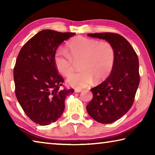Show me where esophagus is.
Here are the masks:
<instances>
[{"label": "esophagus", "instance_id": "34e87169", "mask_svg": "<svg viewBox=\"0 0 155 155\" xmlns=\"http://www.w3.org/2000/svg\"><path fill=\"white\" fill-rule=\"evenodd\" d=\"M82 91L81 90H79V89H76V90H74V91L76 93H79V92H81V91Z\"/></svg>", "mask_w": 155, "mask_h": 155}]
</instances>
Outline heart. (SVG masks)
<instances>
[{
    "label": "heart",
    "mask_w": 155,
    "mask_h": 155,
    "mask_svg": "<svg viewBox=\"0 0 155 155\" xmlns=\"http://www.w3.org/2000/svg\"><path fill=\"white\" fill-rule=\"evenodd\" d=\"M67 53L58 51L54 61L57 70L65 77L74 71L75 63L81 61L82 71L68 79L70 85L77 88L85 87L92 83L104 80L114 67L115 52L112 44L107 41H98L83 36L72 38L67 43Z\"/></svg>",
    "instance_id": "heart-1"
}]
</instances>
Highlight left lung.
<instances>
[{"label": "left lung", "mask_w": 155, "mask_h": 155, "mask_svg": "<svg viewBox=\"0 0 155 155\" xmlns=\"http://www.w3.org/2000/svg\"><path fill=\"white\" fill-rule=\"evenodd\" d=\"M88 36L105 40L115 48L111 73L103 83L91 89L93 98L86 107L94 120L109 124L121 118L134 103L140 81L138 57L130 43L119 34L89 33Z\"/></svg>", "instance_id": "1"}]
</instances>
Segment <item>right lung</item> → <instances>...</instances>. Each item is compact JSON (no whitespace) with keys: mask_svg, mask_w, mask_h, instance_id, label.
I'll return each instance as SVG.
<instances>
[{"mask_svg":"<svg viewBox=\"0 0 155 155\" xmlns=\"http://www.w3.org/2000/svg\"><path fill=\"white\" fill-rule=\"evenodd\" d=\"M74 33L40 31L25 44L14 68L15 93L26 115L41 126L56 122L65 109V98L74 89L62 88L64 78L54 64L57 48Z\"/></svg>","mask_w":155,"mask_h":155,"instance_id":"1","label":"right lung"}]
</instances>
